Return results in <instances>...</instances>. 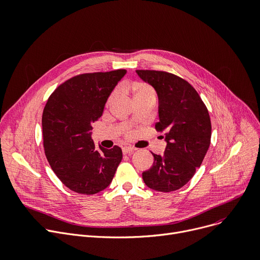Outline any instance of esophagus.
I'll use <instances>...</instances> for the list:
<instances>
[{"label": "esophagus", "mask_w": 260, "mask_h": 260, "mask_svg": "<svg viewBox=\"0 0 260 260\" xmlns=\"http://www.w3.org/2000/svg\"><path fill=\"white\" fill-rule=\"evenodd\" d=\"M134 151H135V149L132 148V147H128V146H125V147L122 148L123 154H131V153H133Z\"/></svg>", "instance_id": "esophagus-1"}]
</instances>
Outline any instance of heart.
<instances>
[{
    "label": "heart",
    "instance_id": "heart-1",
    "mask_svg": "<svg viewBox=\"0 0 260 260\" xmlns=\"http://www.w3.org/2000/svg\"><path fill=\"white\" fill-rule=\"evenodd\" d=\"M134 93H135V97H145V96H154L152 89L150 88L149 85L145 84V83H136L134 85ZM117 95V92H114L111 96V100Z\"/></svg>",
    "mask_w": 260,
    "mask_h": 260
}]
</instances>
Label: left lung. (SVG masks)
Wrapping results in <instances>:
<instances>
[{
    "instance_id": "8db88e82",
    "label": "left lung",
    "mask_w": 260,
    "mask_h": 260,
    "mask_svg": "<svg viewBox=\"0 0 260 260\" xmlns=\"http://www.w3.org/2000/svg\"><path fill=\"white\" fill-rule=\"evenodd\" d=\"M159 99V122L166 148L152 153V166L142 174L147 187L161 192L180 189L194 176L210 145L211 121L200 95L183 78L163 71L137 70Z\"/></svg>"
}]
</instances>
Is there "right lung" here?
Segmentation results:
<instances>
[{
    "instance_id": "obj_1",
    "label": "right lung",
    "mask_w": 260,
    "mask_h": 260,
    "mask_svg": "<svg viewBox=\"0 0 260 260\" xmlns=\"http://www.w3.org/2000/svg\"><path fill=\"white\" fill-rule=\"evenodd\" d=\"M125 74L121 69L77 75L60 84L46 103L42 118L46 157L72 191L95 194L105 190L122 160L119 146L96 148L91 131Z\"/></svg>"
}]
</instances>
